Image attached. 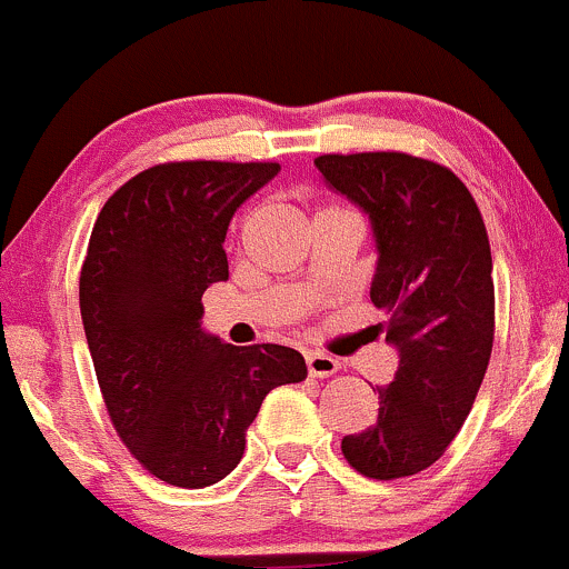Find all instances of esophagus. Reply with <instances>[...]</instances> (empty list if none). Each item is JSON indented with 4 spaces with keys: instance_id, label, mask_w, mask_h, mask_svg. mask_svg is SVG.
<instances>
[{
    "instance_id": "esophagus-1",
    "label": "esophagus",
    "mask_w": 569,
    "mask_h": 569,
    "mask_svg": "<svg viewBox=\"0 0 569 569\" xmlns=\"http://www.w3.org/2000/svg\"><path fill=\"white\" fill-rule=\"evenodd\" d=\"M307 370L312 378H331L339 370V361L333 356L320 353V350H309L307 353Z\"/></svg>"
}]
</instances>
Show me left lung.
<instances>
[{
	"label": "left lung",
	"instance_id": "8db88e82",
	"mask_svg": "<svg viewBox=\"0 0 569 569\" xmlns=\"http://www.w3.org/2000/svg\"><path fill=\"white\" fill-rule=\"evenodd\" d=\"M328 189L367 213L378 266L370 287L400 365L378 419L342 438L372 479L432 466L471 411L493 350V260L471 191L441 163L408 153L320 156Z\"/></svg>",
	"mask_w": 569,
	"mask_h": 569
}]
</instances>
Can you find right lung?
<instances>
[{"label":"right lung","mask_w":569,"mask_h":569,"mask_svg":"<svg viewBox=\"0 0 569 569\" xmlns=\"http://www.w3.org/2000/svg\"><path fill=\"white\" fill-rule=\"evenodd\" d=\"M279 163H158L109 197L92 227L79 307L117 436L158 479L208 488L243 458L271 389L301 383L284 345L224 342L202 328V292L227 282V227Z\"/></svg>","instance_id":"add662e5"}]
</instances>
